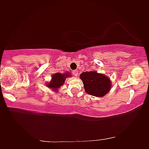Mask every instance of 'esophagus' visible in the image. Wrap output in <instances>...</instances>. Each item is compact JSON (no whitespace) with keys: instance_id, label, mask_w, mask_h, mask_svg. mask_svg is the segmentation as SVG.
<instances>
[{"instance_id":"1","label":"esophagus","mask_w":149,"mask_h":149,"mask_svg":"<svg viewBox=\"0 0 149 149\" xmlns=\"http://www.w3.org/2000/svg\"><path fill=\"white\" fill-rule=\"evenodd\" d=\"M73 75H74V76H77V75H78V71L77 70H74L73 71Z\"/></svg>"}]
</instances>
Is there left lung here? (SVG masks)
I'll return each mask as SVG.
<instances>
[{
	"label": "left lung",
	"instance_id": "1",
	"mask_svg": "<svg viewBox=\"0 0 149 149\" xmlns=\"http://www.w3.org/2000/svg\"><path fill=\"white\" fill-rule=\"evenodd\" d=\"M85 91L91 95L103 97L111 89V83L109 79L96 71L83 72L80 75Z\"/></svg>",
	"mask_w": 149,
	"mask_h": 149
}]
</instances>
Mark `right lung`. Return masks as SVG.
<instances>
[{"instance_id":"right-lung-1","label":"right lung","mask_w":149,"mask_h":149,"mask_svg":"<svg viewBox=\"0 0 149 149\" xmlns=\"http://www.w3.org/2000/svg\"><path fill=\"white\" fill-rule=\"evenodd\" d=\"M69 73H65V74H61V73H56V74H54L52 77V81L47 84L48 87L50 88H52L56 91L58 88L61 87L63 85V83H65V79L70 76Z\"/></svg>"}]
</instances>
